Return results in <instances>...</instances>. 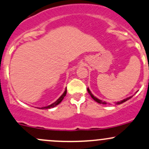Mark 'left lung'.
<instances>
[{"instance_id":"1","label":"left lung","mask_w":149,"mask_h":149,"mask_svg":"<svg viewBox=\"0 0 149 149\" xmlns=\"http://www.w3.org/2000/svg\"><path fill=\"white\" fill-rule=\"evenodd\" d=\"M88 93H89L90 95H91V97H92V98H93V100H94L95 101H96V102H98V103H100V104H107V102H104V101H102V100H99L98 98H97V97H95V96L93 95L92 93H91V91H90V90H89V88H88ZM132 96H130V97H127V98L123 100L120 101V102H117L116 104H120L123 103V102H126V101L128 100H130V98H132Z\"/></svg>"}]
</instances>
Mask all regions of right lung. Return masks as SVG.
Returning <instances> with one entry per match:
<instances>
[{"instance_id":"add662e5","label":"right lung","mask_w":149,"mask_h":149,"mask_svg":"<svg viewBox=\"0 0 149 149\" xmlns=\"http://www.w3.org/2000/svg\"><path fill=\"white\" fill-rule=\"evenodd\" d=\"M66 90H65L64 93H63V94H62V95L59 97V98L57 100L56 102H54V103H52V104H50V105L46 106V107H41V108H39V109H50V108H52V107H54L55 106H56L57 104H59L60 102H61V101L63 100V97H64L65 96H66Z\"/></svg>"}]
</instances>
